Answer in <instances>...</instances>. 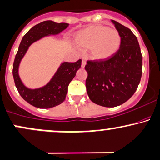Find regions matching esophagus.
Masks as SVG:
<instances>
[{
    "instance_id": "34e87169",
    "label": "esophagus",
    "mask_w": 160,
    "mask_h": 160,
    "mask_svg": "<svg viewBox=\"0 0 160 160\" xmlns=\"http://www.w3.org/2000/svg\"><path fill=\"white\" fill-rule=\"evenodd\" d=\"M86 64H87V61L84 60V59H83V60H82V68H84Z\"/></svg>"
}]
</instances>
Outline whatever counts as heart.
Returning a JSON list of instances; mask_svg holds the SVG:
<instances>
[{
  "mask_svg": "<svg viewBox=\"0 0 160 160\" xmlns=\"http://www.w3.org/2000/svg\"><path fill=\"white\" fill-rule=\"evenodd\" d=\"M118 32L103 25H92L82 29L76 35L75 42L79 46L92 48L94 58L106 59L118 50L121 45Z\"/></svg>",
  "mask_w": 160,
  "mask_h": 160,
  "instance_id": "heart-1",
  "label": "heart"
}]
</instances>
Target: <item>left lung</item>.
<instances>
[{"label":"left lung","mask_w":160,"mask_h":160,"mask_svg":"<svg viewBox=\"0 0 160 160\" xmlns=\"http://www.w3.org/2000/svg\"><path fill=\"white\" fill-rule=\"evenodd\" d=\"M121 36L120 48L105 60H89L86 87L89 99L104 107L123 104L134 95L142 76V54L130 29L112 20Z\"/></svg>","instance_id":"1"}]
</instances>
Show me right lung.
Instances as JSON below:
<instances>
[{
	"instance_id": "1",
	"label": "right lung",
	"mask_w": 160,
	"mask_h": 160,
	"mask_svg": "<svg viewBox=\"0 0 160 160\" xmlns=\"http://www.w3.org/2000/svg\"><path fill=\"white\" fill-rule=\"evenodd\" d=\"M68 25L65 22L58 23L52 20L44 21L29 29L21 41L13 62V76L21 97L32 106L40 108H50L61 104L65 99L70 82L81 67V59L73 63L64 62L46 86L36 89L26 88L19 77V64L29 45L45 36L58 34Z\"/></svg>"
}]
</instances>
